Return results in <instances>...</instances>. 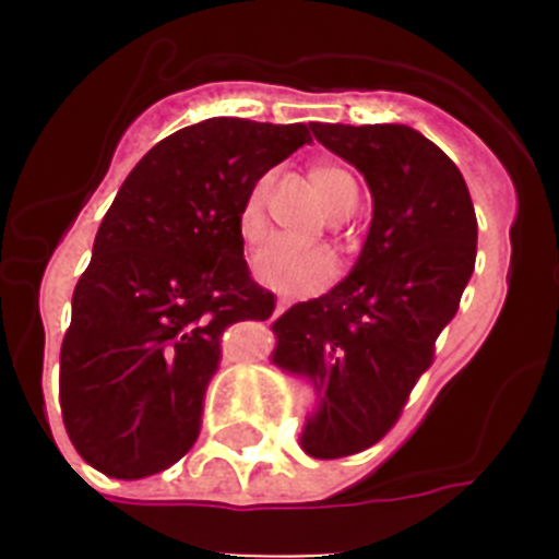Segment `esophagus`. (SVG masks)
<instances>
[{"mask_svg":"<svg viewBox=\"0 0 559 559\" xmlns=\"http://www.w3.org/2000/svg\"><path fill=\"white\" fill-rule=\"evenodd\" d=\"M286 308H289V302H286V300H278V302H275V316H278V313H284Z\"/></svg>","mask_w":559,"mask_h":559,"instance_id":"obj_1","label":"esophagus"}]
</instances>
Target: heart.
Here are the masks:
<instances>
[{
	"instance_id": "b5f03b06",
	"label": "heart",
	"mask_w": 559,
	"mask_h": 559,
	"mask_svg": "<svg viewBox=\"0 0 559 559\" xmlns=\"http://www.w3.org/2000/svg\"><path fill=\"white\" fill-rule=\"evenodd\" d=\"M273 173H264L253 180L243 205L238 211V235L246 248H253L267 238V197L273 189ZM311 183L321 205L332 218H346L354 213L359 189L354 175L337 162H313ZM253 275L259 284L278 295H313L335 278L337 262L324 246H286L270 243L253 257Z\"/></svg>"
}]
</instances>
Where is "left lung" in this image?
I'll use <instances>...</instances> for the list:
<instances>
[{"mask_svg":"<svg viewBox=\"0 0 559 559\" xmlns=\"http://www.w3.org/2000/svg\"><path fill=\"white\" fill-rule=\"evenodd\" d=\"M365 175L373 222L352 273L273 324V362L319 389L300 447L316 460L370 449L436 359L476 264L478 224L456 165L403 123H311Z\"/></svg>","mask_w":559,"mask_h":559,"instance_id":"1","label":"left lung"}]
</instances>
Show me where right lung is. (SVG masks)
I'll return each instance as SVG.
<instances>
[{
    "mask_svg": "<svg viewBox=\"0 0 559 559\" xmlns=\"http://www.w3.org/2000/svg\"><path fill=\"white\" fill-rule=\"evenodd\" d=\"M306 143V123L207 118L156 143L118 189L59 373L67 436L105 476H154L194 447L224 332L275 311L248 273L238 211Z\"/></svg>",
    "mask_w": 559,
    "mask_h": 559,
    "instance_id": "right-lung-1",
    "label": "right lung"
}]
</instances>
